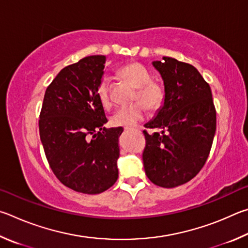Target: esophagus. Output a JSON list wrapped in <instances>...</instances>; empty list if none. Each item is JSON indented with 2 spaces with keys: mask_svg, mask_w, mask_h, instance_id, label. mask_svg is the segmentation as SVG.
<instances>
[{
  "mask_svg": "<svg viewBox=\"0 0 248 248\" xmlns=\"http://www.w3.org/2000/svg\"><path fill=\"white\" fill-rule=\"evenodd\" d=\"M128 131H133L131 128H125V132H128Z\"/></svg>",
  "mask_w": 248,
  "mask_h": 248,
  "instance_id": "1",
  "label": "esophagus"
}]
</instances>
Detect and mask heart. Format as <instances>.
Returning <instances> with one entry per match:
<instances>
[{
    "mask_svg": "<svg viewBox=\"0 0 248 248\" xmlns=\"http://www.w3.org/2000/svg\"><path fill=\"white\" fill-rule=\"evenodd\" d=\"M120 74L136 88L135 100H140L149 110H155L161 106L164 97L163 90L158 84L151 81L150 73L145 66L140 63L127 64L120 69ZM97 94L104 108H108L112 106L110 82L108 78L100 80ZM142 105L135 103L119 108L111 116V124L126 128L134 127L145 116V108Z\"/></svg>",
    "mask_w": 248,
    "mask_h": 248,
    "instance_id": "b5f03b06",
    "label": "heart"
}]
</instances>
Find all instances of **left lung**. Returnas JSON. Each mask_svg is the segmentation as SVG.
<instances>
[{
  "mask_svg": "<svg viewBox=\"0 0 248 248\" xmlns=\"http://www.w3.org/2000/svg\"><path fill=\"white\" fill-rule=\"evenodd\" d=\"M153 66L162 77L163 103L145 127V172L154 184L172 188L198 174L216 134V108L210 86L193 65L163 56Z\"/></svg>",
  "mask_w": 248,
  "mask_h": 248,
  "instance_id": "obj_1",
  "label": "left lung"
}]
</instances>
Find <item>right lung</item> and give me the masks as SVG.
<instances>
[{
	"label": "right lung",
	"mask_w": 248,
	"mask_h": 248,
	"mask_svg": "<svg viewBox=\"0 0 248 248\" xmlns=\"http://www.w3.org/2000/svg\"><path fill=\"white\" fill-rule=\"evenodd\" d=\"M104 55H91L61 71L47 87L39 120L40 140L56 177L82 194H100L119 177L122 127L107 129L97 88Z\"/></svg>",
	"instance_id": "right-lung-1"
}]
</instances>
